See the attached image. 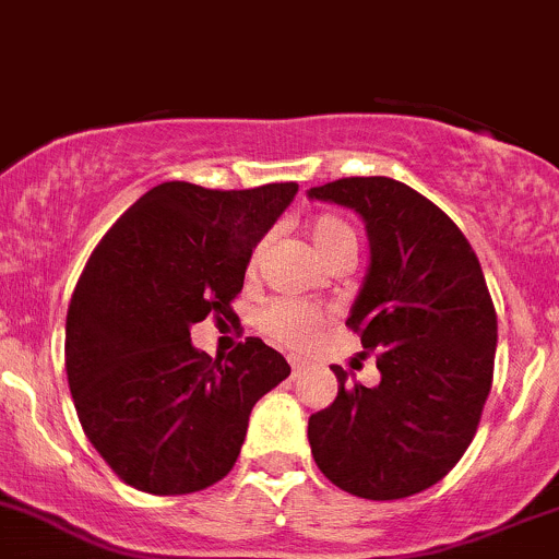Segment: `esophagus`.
I'll return each mask as SVG.
<instances>
[{"instance_id":"esophagus-1","label":"esophagus","mask_w":559,"mask_h":559,"mask_svg":"<svg viewBox=\"0 0 559 559\" xmlns=\"http://www.w3.org/2000/svg\"><path fill=\"white\" fill-rule=\"evenodd\" d=\"M290 368H293V376H298V373H301V370L306 368V359H301V357H290Z\"/></svg>"}]
</instances>
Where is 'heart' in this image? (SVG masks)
Listing matches in <instances>:
<instances>
[{
    "label": "heart",
    "instance_id": "heart-1",
    "mask_svg": "<svg viewBox=\"0 0 559 559\" xmlns=\"http://www.w3.org/2000/svg\"><path fill=\"white\" fill-rule=\"evenodd\" d=\"M311 239H314L317 253L322 258L335 253V250L341 248L357 250L354 231L344 224V221L330 218V215L317 218L314 224H311ZM317 322H320V311L309 309V306L298 301H274L261 317L263 330H266L272 338L290 346H301L304 341L309 338V333L314 330Z\"/></svg>",
    "mask_w": 559,
    "mask_h": 559
}]
</instances>
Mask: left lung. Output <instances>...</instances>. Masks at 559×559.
Returning <instances> with one entry per match:
<instances>
[{
	"mask_svg": "<svg viewBox=\"0 0 559 559\" xmlns=\"http://www.w3.org/2000/svg\"><path fill=\"white\" fill-rule=\"evenodd\" d=\"M349 207L368 234V272L346 325L376 352L381 381H349L309 418L317 466L346 493L394 501L431 488L477 431L496 357V311L459 226L394 178H341L306 191Z\"/></svg>",
	"mask_w": 559,
	"mask_h": 559,
	"instance_id": "1",
	"label": "left lung"
}]
</instances>
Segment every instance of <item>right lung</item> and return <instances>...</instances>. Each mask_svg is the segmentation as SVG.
Here are the masks:
<instances>
[{
    "label": "right lung",
    "mask_w": 559,
    "mask_h": 559,
    "mask_svg": "<svg viewBox=\"0 0 559 559\" xmlns=\"http://www.w3.org/2000/svg\"><path fill=\"white\" fill-rule=\"evenodd\" d=\"M296 191L165 181L90 255L66 314L69 389L87 440L143 493L183 496L224 479L253 405L290 376L261 338L210 359L191 325L234 317L250 255Z\"/></svg>",
    "instance_id": "obj_1"
}]
</instances>
